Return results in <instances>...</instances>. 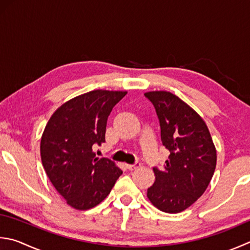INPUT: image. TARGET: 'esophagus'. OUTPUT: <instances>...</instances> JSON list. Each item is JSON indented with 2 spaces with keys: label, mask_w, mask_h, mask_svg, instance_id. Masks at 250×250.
I'll return each mask as SVG.
<instances>
[{
  "label": "esophagus",
  "mask_w": 250,
  "mask_h": 250,
  "mask_svg": "<svg viewBox=\"0 0 250 250\" xmlns=\"http://www.w3.org/2000/svg\"><path fill=\"white\" fill-rule=\"evenodd\" d=\"M139 167H141L140 163H136L134 165H126V168H128L129 170H135V169H138Z\"/></svg>",
  "instance_id": "34e87169"
}]
</instances>
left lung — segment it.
<instances>
[{"mask_svg": "<svg viewBox=\"0 0 250 250\" xmlns=\"http://www.w3.org/2000/svg\"><path fill=\"white\" fill-rule=\"evenodd\" d=\"M160 124L161 142L169 149L163 170L154 168L149 202L167 213L188 208L205 193L217 165V150L206 122L192 107L167 91L146 92Z\"/></svg>", "mask_w": 250, "mask_h": 250, "instance_id": "8db88e82", "label": "left lung"}]
</instances>
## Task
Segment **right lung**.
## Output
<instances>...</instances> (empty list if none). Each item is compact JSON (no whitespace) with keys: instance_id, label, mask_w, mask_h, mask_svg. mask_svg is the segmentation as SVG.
Wrapping results in <instances>:
<instances>
[{"instance_id":"right-lung-1","label":"right lung","mask_w":250,"mask_h":250,"mask_svg":"<svg viewBox=\"0 0 250 250\" xmlns=\"http://www.w3.org/2000/svg\"><path fill=\"white\" fill-rule=\"evenodd\" d=\"M126 92L94 90L58 107L43 131L40 153L54 188L77 210L104 200L122 171L108 158H97L93 145L105 142L107 118Z\"/></svg>"}]
</instances>
